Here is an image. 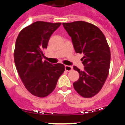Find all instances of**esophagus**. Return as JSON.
<instances>
[{
	"label": "esophagus",
	"instance_id": "1",
	"mask_svg": "<svg viewBox=\"0 0 125 125\" xmlns=\"http://www.w3.org/2000/svg\"><path fill=\"white\" fill-rule=\"evenodd\" d=\"M73 67L71 65H65V69L67 71H71L73 70Z\"/></svg>",
	"mask_w": 125,
	"mask_h": 125
}]
</instances>
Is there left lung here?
I'll use <instances>...</instances> for the list:
<instances>
[{
  "label": "left lung",
  "instance_id": "8db88e82",
  "mask_svg": "<svg viewBox=\"0 0 125 125\" xmlns=\"http://www.w3.org/2000/svg\"><path fill=\"white\" fill-rule=\"evenodd\" d=\"M63 26L71 38L75 52L83 54V70L73 67L80 74L73 83L74 89L83 97H93L101 91L108 76L110 50L106 38L97 26L85 21L63 22Z\"/></svg>",
  "mask_w": 125,
  "mask_h": 125
}]
</instances>
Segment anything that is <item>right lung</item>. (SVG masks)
Returning a JSON list of instances; mask_svg holds the SVG:
<instances>
[{"label": "right lung", "instance_id": "add662e5", "mask_svg": "<svg viewBox=\"0 0 125 125\" xmlns=\"http://www.w3.org/2000/svg\"><path fill=\"white\" fill-rule=\"evenodd\" d=\"M61 22L37 21L23 28L15 42L14 61L18 74L26 89L34 96L45 97L54 91L64 72L62 63L42 60L52 33Z\"/></svg>", "mask_w": 125, "mask_h": 125}]
</instances>
